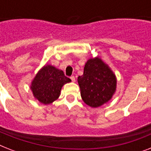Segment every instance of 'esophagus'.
<instances>
[{
	"label": "esophagus",
	"instance_id": "esophagus-1",
	"mask_svg": "<svg viewBox=\"0 0 151 151\" xmlns=\"http://www.w3.org/2000/svg\"><path fill=\"white\" fill-rule=\"evenodd\" d=\"M70 79H71V81H73V82H74V81H75V77H74V76H71Z\"/></svg>",
	"mask_w": 151,
	"mask_h": 151
}]
</instances>
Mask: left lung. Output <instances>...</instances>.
Instances as JSON below:
<instances>
[{"instance_id": "1", "label": "left lung", "mask_w": 151, "mask_h": 151, "mask_svg": "<svg viewBox=\"0 0 151 151\" xmlns=\"http://www.w3.org/2000/svg\"><path fill=\"white\" fill-rule=\"evenodd\" d=\"M78 82L83 101L91 107H98L112 98L117 79L109 66L96 57L88 60Z\"/></svg>"}]
</instances>
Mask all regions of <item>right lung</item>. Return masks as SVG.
<instances>
[{"instance_id":"add662e5","label":"right lung","mask_w":151,"mask_h":151,"mask_svg":"<svg viewBox=\"0 0 151 151\" xmlns=\"http://www.w3.org/2000/svg\"><path fill=\"white\" fill-rule=\"evenodd\" d=\"M71 80L66 77L63 71L51 65L45 66L31 83L34 96L40 103L50 104L59 98L63 85L70 82Z\"/></svg>"}]
</instances>
